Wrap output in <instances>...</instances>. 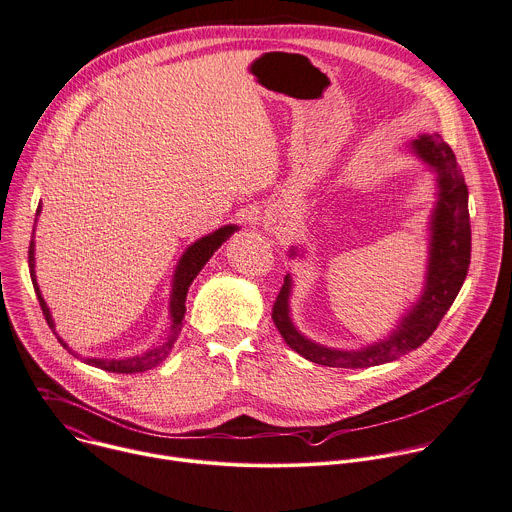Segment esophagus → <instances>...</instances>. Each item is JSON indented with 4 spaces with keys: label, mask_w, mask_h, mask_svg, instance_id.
Here are the masks:
<instances>
[{
    "label": "esophagus",
    "mask_w": 512,
    "mask_h": 512,
    "mask_svg": "<svg viewBox=\"0 0 512 512\" xmlns=\"http://www.w3.org/2000/svg\"><path fill=\"white\" fill-rule=\"evenodd\" d=\"M269 231H271V233H275V235H279V227H277L275 223H269Z\"/></svg>",
    "instance_id": "1"
}]
</instances>
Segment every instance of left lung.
<instances>
[{
    "mask_svg": "<svg viewBox=\"0 0 512 512\" xmlns=\"http://www.w3.org/2000/svg\"><path fill=\"white\" fill-rule=\"evenodd\" d=\"M412 152L434 170L438 183V201L430 219V255L424 291L382 342L356 352H346L319 346L297 331L289 315L291 277L285 275L271 317L285 344L313 364L356 370L388 364L410 354L434 333L466 279L470 265V215L462 170L452 148L440 134H420L412 142ZM295 255L297 251L291 249V257Z\"/></svg>",
    "mask_w": 512,
    "mask_h": 512,
    "instance_id": "1",
    "label": "left lung"
}]
</instances>
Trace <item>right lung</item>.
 <instances>
[{"mask_svg": "<svg viewBox=\"0 0 512 512\" xmlns=\"http://www.w3.org/2000/svg\"><path fill=\"white\" fill-rule=\"evenodd\" d=\"M42 211V203L38 205V211H36V217L40 215ZM239 227L237 225H225L221 229H217L215 233L207 235V237H201L199 241H195L187 251L185 255L181 257L179 265H177V271H175V277H173V291H170V329H168V337L164 339V342L154 348V350H148L146 354H140V356H132V358H122V360H100V358H82L88 366H94V368H100V370H106V372H112V374H136V372H146V370H152L156 368L162 360L168 358L170 350H173L175 342L181 335V329H183V319H185V311H187V291L193 283V279L199 275V271L205 267V263L213 257V253L237 231ZM28 259H30V275H32V283H34V289H36V295H38V301H40V307H42V313L48 321V325L52 327L54 335L58 337V342L70 352L74 354L68 344L64 342V339L56 333V325H54V319H52V313L40 293V287H38V281H36V271H34V235H32V241H30V251H28ZM78 356V354H74Z\"/></svg>", "mask_w": 512, "mask_h": 512, "instance_id": "add662e5", "label": "right lung"}]
</instances>
